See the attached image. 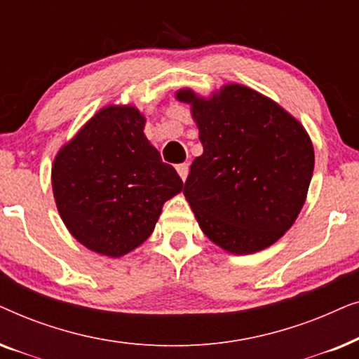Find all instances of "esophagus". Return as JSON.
<instances>
[{
	"label": "esophagus",
	"mask_w": 359,
	"mask_h": 359,
	"mask_svg": "<svg viewBox=\"0 0 359 359\" xmlns=\"http://www.w3.org/2000/svg\"><path fill=\"white\" fill-rule=\"evenodd\" d=\"M176 171H178V175L181 176V180H186V176H188V171H189V166L188 163H180L176 165Z\"/></svg>",
	"instance_id": "esophagus-1"
}]
</instances>
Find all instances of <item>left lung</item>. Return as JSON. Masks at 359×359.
Returning a JSON list of instances; mask_svg holds the SVG:
<instances>
[{
  "instance_id": "8db88e82",
  "label": "left lung",
  "mask_w": 359,
  "mask_h": 359,
  "mask_svg": "<svg viewBox=\"0 0 359 359\" xmlns=\"http://www.w3.org/2000/svg\"><path fill=\"white\" fill-rule=\"evenodd\" d=\"M191 104L204 154L183 193L199 227L235 255L269 247L297 219L313 173L307 132L281 106L242 85L210 100L181 90Z\"/></svg>"
}]
</instances>
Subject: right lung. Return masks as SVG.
Wrapping results in <instances>:
<instances>
[{
    "label": "right lung",
    "instance_id": "1",
    "mask_svg": "<svg viewBox=\"0 0 359 359\" xmlns=\"http://www.w3.org/2000/svg\"><path fill=\"white\" fill-rule=\"evenodd\" d=\"M132 106H107L58 151L52 168L57 209L86 248L122 257L150 237L161 208L183 189L176 170L144 134Z\"/></svg>",
    "mask_w": 359,
    "mask_h": 359
}]
</instances>
